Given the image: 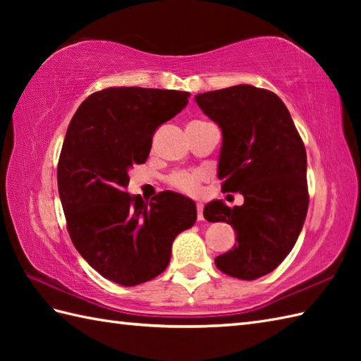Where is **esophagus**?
Listing matches in <instances>:
<instances>
[{
  "label": "esophagus",
  "instance_id": "34e87169",
  "mask_svg": "<svg viewBox=\"0 0 361 361\" xmlns=\"http://www.w3.org/2000/svg\"><path fill=\"white\" fill-rule=\"evenodd\" d=\"M197 212H198V216H197L198 220L202 221V220H203V204H202V203L197 204Z\"/></svg>",
  "mask_w": 361,
  "mask_h": 361
}]
</instances>
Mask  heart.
<instances>
[{"label":"heart","instance_id":"b5f03b06","mask_svg":"<svg viewBox=\"0 0 361 361\" xmlns=\"http://www.w3.org/2000/svg\"><path fill=\"white\" fill-rule=\"evenodd\" d=\"M203 178L202 172H176L169 178V185L186 195H197Z\"/></svg>","mask_w":361,"mask_h":361}]
</instances>
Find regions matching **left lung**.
<instances>
[{
    "instance_id": "8db88e82",
    "label": "left lung",
    "mask_w": 361,
    "mask_h": 361,
    "mask_svg": "<svg viewBox=\"0 0 361 361\" xmlns=\"http://www.w3.org/2000/svg\"><path fill=\"white\" fill-rule=\"evenodd\" d=\"M221 130L217 176L243 204L204 206L208 221L233 226L237 243L216 257L220 271L252 281L271 273L301 233L309 208L307 155L286 104L268 90L235 85L195 96Z\"/></svg>"
}]
</instances>
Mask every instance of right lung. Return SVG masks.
Returning a JSON list of instances; mask_svg holds the SVG:
<instances>
[{"instance_id": "1", "label": "right lung", "mask_w": 361, "mask_h": 361, "mask_svg": "<svg viewBox=\"0 0 361 361\" xmlns=\"http://www.w3.org/2000/svg\"><path fill=\"white\" fill-rule=\"evenodd\" d=\"M188 102L186 91L106 88L80 104L66 130L57 185L68 233L80 256L119 286L163 273L175 237L197 220L190 198L167 190L147 204L126 190L130 169L149 158L153 133Z\"/></svg>"}]
</instances>
